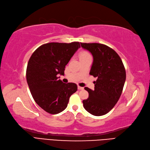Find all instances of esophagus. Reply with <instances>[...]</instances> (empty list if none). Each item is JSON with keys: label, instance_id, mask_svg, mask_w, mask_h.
<instances>
[{"label": "esophagus", "instance_id": "1", "mask_svg": "<svg viewBox=\"0 0 150 150\" xmlns=\"http://www.w3.org/2000/svg\"><path fill=\"white\" fill-rule=\"evenodd\" d=\"M77 89H78L79 90H82V89H84V87L78 86H77Z\"/></svg>", "mask_w": 150, "mask_h": 150}]
</instances>
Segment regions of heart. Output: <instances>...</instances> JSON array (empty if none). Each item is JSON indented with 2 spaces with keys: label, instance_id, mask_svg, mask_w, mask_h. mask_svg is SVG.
Here are the masks:
<instances>
[{
  "label": "heart",
  "instance_id": "heart-1",
  "mask_svg": "<svg viewBox=\"0 0 150 150\" xmlns=\"http://www.w3.org/2000/svg\"><path fill=\"white\" fill-rule=\"evenodd\" d=\"M89 56H91L90 53L88 52V51H87L86 50H82L79 54V59L84 58H86V57H89Z\"/></svg>",
  "mask_w": 150,
  "mask_h": 150
}]
</instances>
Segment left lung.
<instances>
[{
  "label": "left lung",
  "instance_id": "8db88e82",
  "mask_svg": "<svg viewBox=\"0 0 150 150\" xmlns=\"http://www.w3.org/2000/svg\"><path fill=\"white\" fill-rule=\"evenodd\" d=\"M81 45L92 54L89 74L97 77L94 90L84 87L89 97L82 101L83 106L93 115H104L112 109L122 94L126 79L125 67L118 54L107 45L96 43H81Z\"/></svg>",
  "mask_w": 150,
  "mask_h": 150
}]
</instances>
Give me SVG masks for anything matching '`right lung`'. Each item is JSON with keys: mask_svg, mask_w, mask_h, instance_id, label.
Wrapping results in <instances>:
<instances>
[{"mask_svg": "<svg viewBox=\"0 0 150 150\" xmlns=\"http://www.w3.org/2000/svg\"><path fill=\"white\" fill-rule=\"evenodd\" d=\"M81 47L79 42L48 43L36 50L28 61L26 77L35 102L51 114H57L68 105L77 90L75 83L59 79L66 65Z\"/></svg>", "mask_w": 150, "mask_h": 150, "instance_id": "obj_1", "label": "right lung"}]
</instances>
